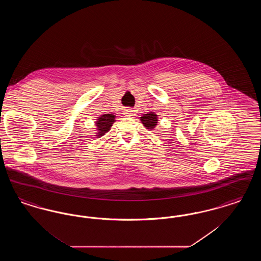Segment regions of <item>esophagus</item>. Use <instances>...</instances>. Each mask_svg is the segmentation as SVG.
Instances as JSON below:
<instances>
[{
  "label": "esophagus",
  "instance_id": "34e87169",
  "mask_svg": "<svg viewBox=\"0 0 261 261\" xmlns=\"http://www.w3.org/2000/svg\"><path fill=\"white\" fill-rule=\"evenodd\" d=\"M124 114L126 116H132V114H133V111L132 110H130V109H127V110H125Z\"/></svg>",
  "mask_w": 261,
  "mask_h": 261
}]
</instances>
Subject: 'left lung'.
<instances>
[{"label": "left lung", "instance_id": "8db88e82", "mask_svg": "<svg viewBox=\"0 0 261 261\" xmlns=\"http://www.w3.org/2000/svg\"><path fill=\"white\" fill-rule=\"evenodd\" d=\"M141 121L147 127V129L151 130L155 127V125L158 123V116L153 112H149L147 114H144L141 117Z\"/></svg>", "mask_w": 261, "mask_h": 261}]
</instances>
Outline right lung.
<instances>
[{
  "instance_id": "right-lung-1",
  "label": "right lung",
  "mask_w": 261,
  "mask_h": 261,
  "mask_svg": "<svg viewBox=\"0 0 261 261\" xmlns=\"http://www.w3.org/2000/svg\"><path fill=\"white\" fill-rule=\"evenodd\" d=\"M114 117L115 116L113 114H103V115L99 116V119L96 122V125H97L98 130H99L98 136L105 135L111 129L112 125L115 121Z\"/></svg>"
}]
</instances>
